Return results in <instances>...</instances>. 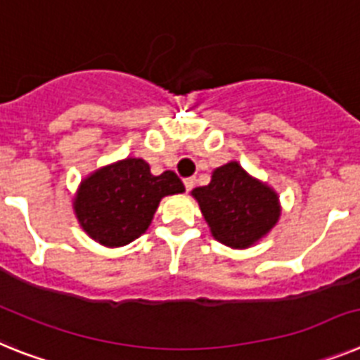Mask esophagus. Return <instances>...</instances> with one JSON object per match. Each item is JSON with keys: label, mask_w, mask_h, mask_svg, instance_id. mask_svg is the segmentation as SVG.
<instances>
[{"label": "esophagus", "mask_w": 360, "mask_h": 360, "mask_svg": "<svg viewBox=\"0 0 360 360\" xmlns=\"http://www.w3.org/2000/svg\"><path fill=\"white\" fill-rule=\"evenodd\" d=\"M194 185H195V179H194V177H186V179H185V188H186V192H190V190L194 188Z\"/></svg>", "instance_id": "obj_1"}]
</instances>
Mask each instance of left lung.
Listing matches in <instances>:
<instances>
[{"label": "left lung", "mask_w": 360, "mask_h": 360, "mask_svg": "<svg viewBox=\"0 0 360 360\" xmlns=\"http://www.w3.org/2000/svg\"><path fill=\"white\" fill-rule=\"evenodd\" d=\"M192 195L212 236L232 249L255 245L271 232L282 212L276 192L236 161L216 168L210 183L192 190Z\"/></svg>", "instance_id": "8db88e82"}]
</instances>
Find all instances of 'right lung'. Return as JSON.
I'll return each instance as SVG.
<instances>
[{
	"label": "right lung",
	"mask_w": 360,
	"mask_h": 360,
	"mask_svg": "<svg viewBox=\"0 0 360 360\" xmlns=\"http://www.w3.org/2000/svg\"><path fill=\"white\" fill-rule=\"evenodd\" d=\"M183 192V181L172 170L153 175L146 161L128 157L87 175L72 208L87 236L101 245L122 247L146 232L165 195Z\"/></svg>",
	"instance_id": "obj_1"
}]
</instances>
